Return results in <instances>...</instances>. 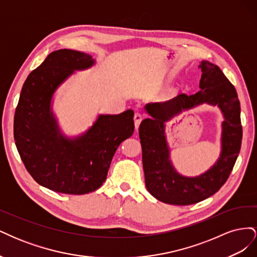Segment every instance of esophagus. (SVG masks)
Segmentation results:
<instances>
[{
  "instance_id": "esophagus-1",
  "label": "esophagus",
  "mask_w": 257,
  "mask_h": 257,
  "mask_svg": "<svg viewBox=\"0 0 257 257\" xmlns=\"http://www.w3.org/2000/svg\"><path fill=\"white\" fill-rule=\"evenodd\" d=\"M142 120H143V115H142V113L136 112V113L134 114V122H135V127H136V130H138V127H139V124H141Z\"/></svg>"
}]
</instances>
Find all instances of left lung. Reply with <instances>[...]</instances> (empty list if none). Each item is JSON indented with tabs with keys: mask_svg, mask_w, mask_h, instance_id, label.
<instances>
[{
	"mask_svg": "<svg viewBox=\"0 0 257 257\" xmlns=\"http://www.w3.org/2000/svg\"><path fill=\"white\" fill-rule=\"evenodd\" d=\"M198 67L201 69L200 91L193 95L179 94L167 102L147 104L145 108L150 116L139 125L147 190L165 204L192 205L213 195L226 182L240 151L242 126L236 89L219 66L201 61ZM203 103L217 105L223 114L221 153L207 172L185 177L176 172L170 160L165 123Z\"/></svg>",
	"mask_w": 257,
	"mask_h": 257,
	"instance_id": "left-lung-1",
	"label": "left lung"
}]
</instances>
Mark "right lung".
Returning <instances> with one entry per match:
<instances>
[{
    "mask_svg": "<svg viewBox=\"0 0 257 257\" xmlns=\"http://www.w3.org/2000/svg\"><path fill=\"white\" fill-rule=\"evenodd\" d=\"M95 64L90 54L72 49L51 52L31 73L21 89L14 118V138L34 180L51 191L82 195L105 182L120 144L134 133V111L99 114L84 133H62L52 98L75 71Z\"/></svg>",
    "mask_w": 257,
    "mask_h": 257,
    "instance_id": "obj_1",
    "label": "right lung"
}]
</instances>
